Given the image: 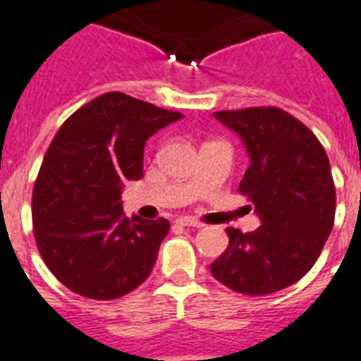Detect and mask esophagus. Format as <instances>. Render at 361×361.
Instances as JSON below:
<instances>
[{"mask_svg":"<svg viewBox=\"0 0 361 361\" xmlns=\"http://www.w3.org/2000/svg\"><path fill=\"white\" fill-rule=\"evenodd\" d=\"M178 224H181V226H189V228H203V222L191 219V216H181V219H178Z\"/></svg>","mask_w":361,"mask_h":361,"instance_id":"34e87169","label":"esophagus"}]
</instances>
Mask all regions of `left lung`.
<instances>
[{"label": "left lung", "instance_id": "1", "mask_svg": "<svg viewBox=\"0 0 361 361\" xmlns=\"http://www.w3.org/2000/svg\"><path fill=\"white\" fill-rule=\"evenodd\" d=\"M212 116L250 152L238 191L263 222L245 234L226 228L230 243L211 265L212 276L245 295L284 290L315 265L333 230L336 189L325 149L310 127L276 106Z\"/></svg>", "mask_w": 361, "mask_h": 361}]
</instances>
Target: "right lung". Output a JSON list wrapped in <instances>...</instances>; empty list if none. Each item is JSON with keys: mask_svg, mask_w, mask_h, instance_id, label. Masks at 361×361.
Returning <instances> with one entry per match:
<instances>
[{"mask_svg": "<svg viewBox=\"0 0 361 361\" xmlns=\"http://www.w3.org/2000/svg\"><path fill=\"white\" fill-rule=\"evenodd\" d=\"M180 118L106 92L59 127L32 189V230L46 267L71 292L104 302L149 279L170 222L127 219L121 188L142 178L150 135Z\"/></svg>", "mask_w": 361, "mask_h": 361, "instance_id": "obj_1", "label": "right lung"}]
</instances>
